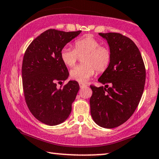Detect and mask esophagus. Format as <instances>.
Segmentation results:
<instances>
[{
	"mask_svg": "<svg viewBox=\"0 0 159 159\" xmlns=\"http://www.w3.org/2000/svg\"><path fill=\"white\" fill-rule=\"evenodd\" d=\"M80 88H84V87H86V84H83V83H81V82H80Z\"/></svg>",
	"mask_w": 159,
	"mask_h": 159,
	"instance_id": "34e87169",
	"label": "esophagus"
}]
</instances>
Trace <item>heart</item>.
Instances as JSON below:
<instances>
[{
	"mask_svg": "<svg viewBox=\"0 0 159 159\" xmlns=\"http://www.w3.org/2000/svg\"><path fill=\"white\" fill-rule=\"evenodd\" d=\"M83 54V64L77 66L70 71L72 79L81 83L88 82L95 75L96 69L98 72L104 71L111 61L110 49L101 46L99 41L90 35L77 39L75 42V49L70 47H63L61 58L66 66L72 67L75 65L78 55Z\"/></svg>",
	"mask_w": 159,
	"mask_h": 159,
	"instance_id": "heart-1",
	"label": "heart"
}]
</instances>
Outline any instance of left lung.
<instances>
[{
	"mask_svg": "<svg viewBox=\"0 0 159 159\" xmlns=\"http://www.w3.org/2000/svg\"><path fill=\"white\" fill-rule=\"evenodd\" d=\"M98 34L109 45L111 61L98 81L111 86H90V114L99 126L112 129L125 123L137 109L145 87V69L131 39L117 33Z\"/></svg>",
	"mask_w": 159,
	"mask_h": 159,
	"instance_id": "obj_1",
	"label": "left lung"
}]
</instances>
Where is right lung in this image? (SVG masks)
Segmentation results:
<instances>
[{
  "label": "right lung",
  "mask_w": 159,
  "mask_h": 159,
  "mask_svg": "<svg viewBox=\"0 0 159 159\" xmlns=\"http://www.w3.org/2000/svg\"><path fill=\"white\" fill-rule=\"evenodd\" d=\"M81 32L49 29L30 43L24 55L22 76L25 102L33 115L44 124H61L71 114L80 86L70 80L62 88H57L69 76L61 51Z\"/></svg>",
  "instance_id": "1"
}]
</instances>
